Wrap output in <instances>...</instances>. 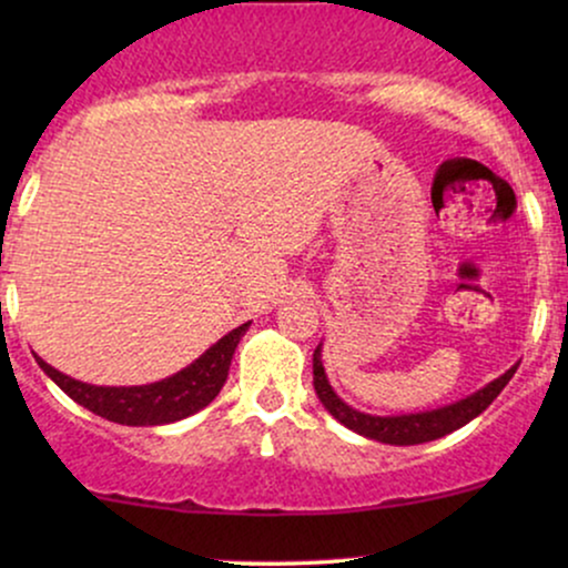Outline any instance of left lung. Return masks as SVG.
<instances>
[{"label":"left lung","mask_w":568,"mask_h":568,"mask_svg":"<svg viewBox=\"0 0 568 568\" xmlns=\"http://www.w3.org/2000/svg\"><path fill=\"white\" fill-rule=\"evenodd\" d=\"M323 344H317L315 355H312V374H315V393L321 397V403L334 416L336 422H342L344 427L352 433L363 435L368 440L389 443V446H416V443L438 440L443 435L454 433V429L465 427L467 422H473L475 416L484 414L491 406L494 397L507 387V382L513 379V374L518 371V363L513 368H507L505 374L497 376L494 382H488L486 387H480L478 393L462 397V400L448 403V406L433 408V410H416V414H397V416H374L366 410H357L347 406L334 393L328 376H325L323 361H321Z\"/></svg>","instance_id":"1"}]
</instances>
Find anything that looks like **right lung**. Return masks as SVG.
I'll use <instances>...</instances> for the list:
<instances>
[{
    "label": "right lung",
    "instance_id": "1",
    "mask_svg": "<svg viewBox=\"0 0 568 568\" xmlns=\"http://www.w3.org/2000/svg\"><path fill=\"white\" fill-rule=\"evenodd\" d=\"M247 325L251 323L237 325L230 334L221 336L211 349L202 352L197 361L189 363L179 374L152 384H141V387H95V384L71 379V376L61 374V371L48 366L39 355L34 357L39 368L71 400L93 410V414L116 422V425L158 427L197 414L200 408H205L221 393L226 376H230L232 355L247 331Z\"/></svg>",
    "mask_w": 568,
    "mask_h": 568
}]
</instances>
